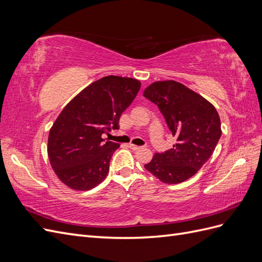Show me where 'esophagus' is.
Here are the masks:
<instances>
[{
    "label": "esophagus",
    "mask_w": 262,
    "mask_h": 262,
    "mask_svg": "<svg viewBox=\"0 0 262 262\" xmlns=\"http://www.w3.org/2000/svg\"><path fill=\"white\" fill-rule=\"evenodd\" d=\"M129 147L132 148V149H134V150H138V149L143 148L142 146H138V145H134V144H129Z\"/></svg>",
    "instance_id": "34e87169"
}]
</instances>
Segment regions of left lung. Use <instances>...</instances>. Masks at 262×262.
Returning <instances> with one entry per match:
<instances>
[{
	"label": "left lung",
	"instance_id": "1",
	"mask_svg": "<svg viewBox=\"0 0 262 262\" xmlns=\"http://www.w3.org/2000/svg\"><path fill=\"white\" fill-rule=\"evenodd\" d=\"M143 96L165 117L176 143L156 153L146 170L164 184L176 185L191 178L207 162L221 138L220 116L210 101L176 81H157Z\"/></svg>",
	"mask_w": 262,
	"mask_h": 262
}]
</instances>
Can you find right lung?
Segmentation results:
<instances>
[{
	"label": "right lung",
	"instance_id": "add662e5",
	"mask_svg": "<svg viewBox=\"0 0 262 262\" xmlns=\"http://www.w3.org/2000/svg\"><path fill=\"white\" fill-rule=\"evenodd\" d=\"M141 82L109 75L92 83L63 108L51 126L48 157L69 188L91 190L104 180L118 143L102 134L119 128V119L140 91Z\"/></svg>",
	"mask_w": 262,
	"mask_h": 262
}]
</instances>
